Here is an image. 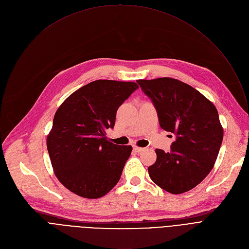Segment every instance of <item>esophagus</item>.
I'll use <instances>...</instances> for the list:
<instances>
[{"label": "esophagus", "instance_id": "esophagus-1", "mask_svg": "<svg viewBox=\"0 0 249 249\" xmlns=\"http://www.w3.org/2000/svg\"><path fill=\"white\" fill-rule=\"evenodd\" d=\"M134 151H135V152H137V153H141V152H143V151H144V148H140V147L135 146V147H134Z\"/></svg>", "mask_w": 249, "mask_h": 249}]
</instances>
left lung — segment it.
Listing matches in <instances>:
<instances>
[{
  "instance_id": "1",
  "label": "left lung",
  "mask_w": 249,
  "mask_h": 249,
  "mask_svg": "<svg viewBox=\"0 0 249 249\" xmlns=\"http://www.w3.org/2000/svg\"><path fill=\"white\" fill-rule=\"evenodd\" d=\"M153 101L164 131L175 134L170 151L157 149L149 166L151 179L163 190L180 194L197 186L214 167L224 129L215 105L191 86L172 78L138 80Z\"/></svg>"
}]
</instances>
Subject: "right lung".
<instances>
[{
  "label": "right lung",
  "mask_w": 249,
  "mask_h": 249,
  "mask_svg": "<svg viewBox=\"0 0 249 249\" xmlns=\"http://www.w3.org/2000/svg\"><path fill=\"white\" fill-rule=\"evenodd\" d=\"M133 82L97 80L71 94L57 109L47 150L58 180L88 199L107 194L119 181L132 147L111 143L119 106L138 89Z\"/></svg>",
  "instance_id": "right-lung-1"
}]
</instances>
